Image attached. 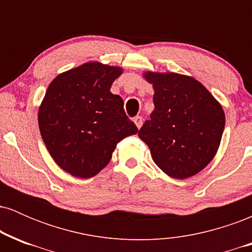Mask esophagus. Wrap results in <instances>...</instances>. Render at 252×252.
I'll list each match as a JSON object with an SVG mask.
<instances>
[{
    "mask_svg": "<svg viewBox=\"0 0 252 252\" xmlns=\"http://www.w3.org/2000/svg\"><path fill=\"white\" fill-rule=\"evenodd\" d=\"M134 123L136 124V126H137V128L140 129L141 126H142V123H143V120H142V117H140V116H136V117L134 118Z\"/></svg>",
    "mask_w": 252,
    "mask_h": 252,
    "instance_id": "obj_1",
    "label": "esophagus"
}]
</instances>
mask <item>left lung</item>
I'll return each instance as SVG.
<instances>
[{
  "mask_svg": "<svg viewBox=\"0 0 252 252\" xmlns=\"http://www.w3.org/2000/svg\"><path fill=\"white\" fill-rule=\"evenodd\" d=\"M155 109L138 131L153 160L174 179L198 174L213 160L225 126L221 104L195 78L144 71Z\"/></svg>",
  "mask_w": 252,
  "mask_h": 252,
  "instance_id": "obj_1",
  "label": "left lung"
}]
</instances>
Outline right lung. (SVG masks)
<instances>
[{
    "instance_id": "obj_1",
    "label": "right lung",
    "mask_w": 252,
    "mask_h": 252,
    "mask_svg": "<svg viewBox=\"0 0 252 252\" xmlns=\"http://www.w3.org/2000/svg\"><path fill=\"white\" fill-rule=\"evenodd\" d=\"M121 66L88 62L52 80L37 111L40 134L56 163L77 178L97 175L117 143L138 131L123 100L110 92Z\"/></svg>"
}]
</instances>
